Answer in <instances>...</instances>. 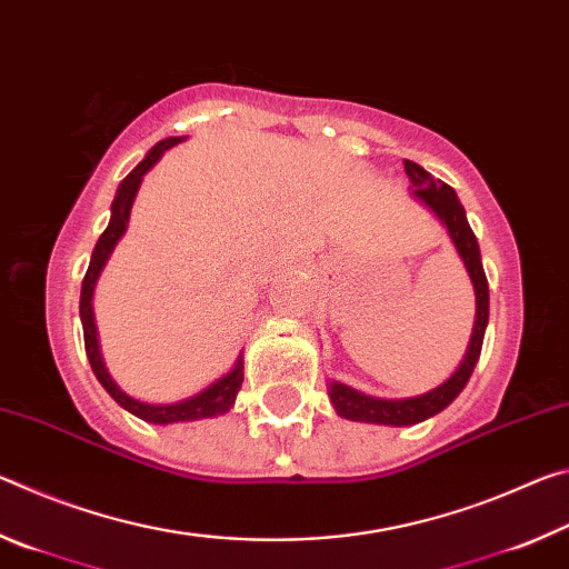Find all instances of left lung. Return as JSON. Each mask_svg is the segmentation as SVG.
<instances>
[{
    "mask_svg": "<svg viewBox=\"0 0 569 569\" xmlns=\"http://www.w3.org/2000/svg\"><path fill=\"white\" fill-rule=\"evenodd\" d=\"M403 170H407V176L413 182V196L435 210L441 223L447 226L451 240H455L461 261H465L469 271L471 283H475L477 321H475V333H471V343L465 361H461V366L455 371V377L441 383V387H437L435 391L421 393V397H413V399H373L351 387H346V383H339V381L329 383V397L339 417L351 419V421L387 423V427H409V423H419L423 419L435 417V413H439L441 409H447L449 403L459 397V391L467 387L471 371H475L477 366V359L481 353V341H485V331L489 321V286H487L485 268H481L479 243H477V236L471 233L465 206L459 203L455 188H449L447 182L441 180H435L427 170L411 160H403Z\"/></svg>",
    "mask_w": 569,
    "mask_h": 569,
    "instance_id": "left-lung-1",
    "label": "left lung"
}]
</instances>
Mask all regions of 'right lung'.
<instances>
[{
    "label": "right lung",
    "instance_id": "right-lung-1",
    "mask_svg": "<svg viewBox=\"0 0 569 569\" xmlns=\"http://www.w3.org/2000/svg\"><path fill=\"white\" fill-rule=\"evenodd\" d=\"M178 142H182V138L160 140L156 148H150L146 160H142L140 166L120 182L118 196H114V200H112V218H110L108 228H104V233L100 236L98 246H94V250H92V261L88 266V273H84V278H82V296H80L84 351H88V359H90L94 377H98L104 391H108L122 409H128L130 413H134V417H140L142 421H150V423H176V421H196V419L220 417V413H226L230 407H233L240 383H243V361L238 359L233 371L226 373V377L218 379L216 383H210L208 389L196 393V397L178 401V403H146V401H138V399L128 397L124 391H120L118 383L110 379V373H108V369H104V363L100 359L98 329H94V319H92L94 283H98V276L104 268V263H108L114 243H118L124 230H128L130 208H132L134 192H138L140 182H142V176H146V172L156 166L162 152L172 146H178Z\"/></svg>",
    "mask_w": 569,
    "mask_h": 569
}]
</instances>
